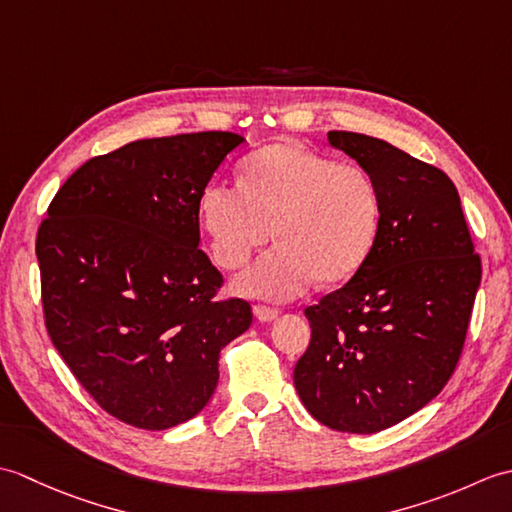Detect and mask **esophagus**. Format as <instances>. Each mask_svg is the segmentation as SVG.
Listing matches in <instances>:
<instances>
[{
	"label": "esophagus",
	"mask_w": 512,
	"mask_h": 512,
	"mask_svg": "<svg viewBox=\"0 0 512 512\" xmlns=\"http://www.w3.org/2000/svg\"><path fill=\"white\" fill-rule=\"evenodd\" d=\"M277 314H279V310L273 308V306H264V303H259V306H255V317L259 321H273Z\"/></svg>",
	"instance_id": "1"
}]
</instances>
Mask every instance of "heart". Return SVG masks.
Returning a JSON list of instances; mask_svg holds the SVG:
<instances>
[{
  "label": "heart",
  "instance_id": "1",
  "mask_svg": "<svg viewBox=\"0 0 512 512\" xmlns=\"http://www.w3.org/2000/svg\"><path fill=\"white\" fill-rule=\"evenodd\" d=\"M213 262L242 268L277 246L239 279L248 295L290 299L319 284H341L372 255L383 220V193L356 162H336L299 143H273L250 154L237 187L211 182L198 200Z\"/></svg>",
  "mask_w": 512,
  "mask_h": 512
}]
</instances>
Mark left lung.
<instances>
[{
    "mask_svg": "<svg viewBox=\"0 0 512 512\" xmlns=\"http://www.w3.org/2000/svg\"><path fill=\"white\" fill-rule=\"evenodd\" d=\"M328 140L376 178L383 220L363 268L306 308L312 334L295 387L325 427L376 433L422 409L453 376L482 259L442 169L380 138Z\"/></svg>",
    "mask_w": 512,
    "mask_h": 512,
    "instance_id": "left-lung-1",
    "label": "left lung"
}]
</instances>
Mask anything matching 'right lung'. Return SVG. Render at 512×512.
Instances as JSON below:
<instances>
[{"label": "right lung", "instance_id": "right-lung-1", "mask_svg": "<svg viewBox=\"0 0 512 512\" xmlns=\"http://www.w3.org/2000/svg\"><path fill=\"white\" fill-rule=\"evenodd\" d=\"M231 132L136 140L63 182L37 233L50 341L116 420L160 431L213 396L220 350L253 321L217 299L224 277L200 244L198 200Z\"/></svg>", "mask_w": 512, "mask_h": 512}]
</instances>
